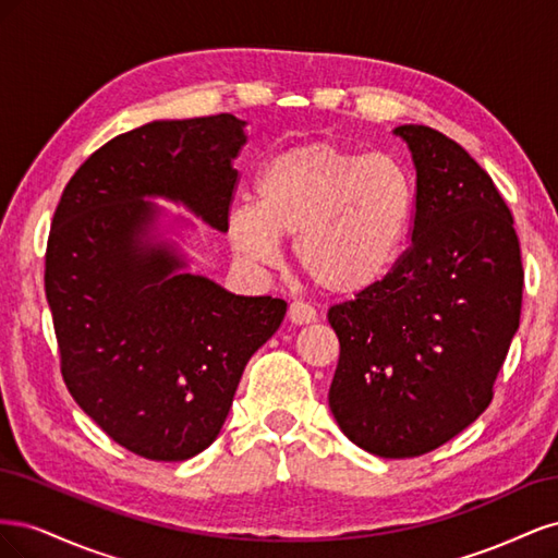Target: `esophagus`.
I'll list each match as a JSON object with an SVG mask.
<instances>
[{
	"label": "esophagus",
	"mask_w": 558,
	"mask_h": 558,
	"mask_svg": "<svg viewBox=\"0 0 558 558\" xmlns=\"http://www.w3.org/2000/svg\"><path fill=\"white\" fill-rule=\"evenodd\" d=\"M289 320L293 326H310L316 320V312H314V307L305 305V302H291Z\"/></svg>",
	"instance_id": "esophagus-1"
}]
</instances>
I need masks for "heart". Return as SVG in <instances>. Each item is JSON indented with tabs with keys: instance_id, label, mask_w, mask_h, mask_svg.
I'll return each instance as SVG.
<instances>
[{
	"instance_id": "b5f03b06",
	"label": "heart",
	"mask_w": 558,
	"mask_h": 558,
	"mask_svg": "<svg viewBox=\"0 0 558 558\" xmlns=\"http://www.w3.org/2000/svg\"><path fill=\"white\" fill-rule=\"evenodd\" d=\"M256 199L228 214V240L251 265H275L281 240L305 277L330 295H361L396 265L416 207L410 172L391 156L307 142L269 158Z\"/></svg>"
}]
</instances>
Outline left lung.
Returning <instances> with one entry per match:
<instances>
[{
  "label": "left lung",
  "instance_id": "1",
  "mask_svg": "<svg viewBox=\"0 0 558 558\" xmlns=\"http://www.w3.org/2000/svg\"><path fill=\"white\" fill-rule=\"evenodd\" d=\"M416 170L412 244L373 289L335 305L337 426L381 459L463 433L494 398L519 328L523 269L512 214L463 146L400 125Z\"/></svg>",
  "mask_w": 558,
  "mask_h": 558
}]
</instances>
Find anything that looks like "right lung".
Returning a JSON list of instances; mask_svg holds the SVG:
<instances>
[{"label":"right lung","mask_w":558,"mask_h":558,"mask_svg":"<svg viewBox=\"0 0 558 558\" xmlns=\"http://www.w3.org/2000/svg\"><path fill=\"white\" fill-rule=\"evenodd\" d=\"M246 123L232 113L154 121L105 144L66 183L46 248L62 377L113 442L185 461L221 433L248 359L286 302L193 275L167 232L193 230L150 199L228 232Z\"/></svg>","instance_id":"1"}]
</instances>
